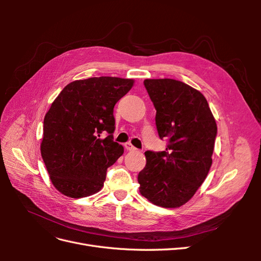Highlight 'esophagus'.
Here are the masks:
<instances>
[{
	"instance_id": "34e87169",
	"label": "esophagus",
	"mask_w": 261,
	"mask_h": 261,
	"mask_svg": "<svg viewBox=\"0 0 261 261\" xmlns=\"http://www.w3.org/2000/svg\"><path fill=\"white\" fill-rule=\"evenodd\" d=\"M124 147H125L126 150H128V151H135V150H136V148L134 147L130 143H126V144L124 145Z\"/></svg>"
}]
</instances>
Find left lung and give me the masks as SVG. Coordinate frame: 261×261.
Instances as JSON below:
<instances>
[{
	"mask_svg": "<svg viewBox=\"0 0 261 261\" xmlns=\"http://www.w3.org/2000/svg\"><path fill=\"white\" fill-rule=\"evenodd\" d=\"M144 85L156 110L158 134L168 146L165 151L145 152L139 192L156 206L177 208L208 175L217 123L206 98L193 87L170 78L145 80Z\"/></svg>",
	"mask_w": 261,
	"mask_h": 261,
	"instance_id": "left-lung-1",
	"label": "left lung"
}]
</instances>
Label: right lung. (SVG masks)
I'll list each match as a JSON object with an SVG mask.
<instances>
[{"instance_id": "1", "label": "right lung", "mask_w": 261, "mask_h": 261, "mask_svg": "<svg viewBox=\"0 0 261 261\" xmlns=\"http://www.w3.org/2000/svg\"><path fill=\"white\" fill-rule=\"evenodd\" d=\"M133 80L91 77L68 84L53 101L43 121L41 155L52 184L70 198L98 193L109 167L123 152L113 140L116 102ZM102 131L108 136L100 139Z\"/></svg>"}]
</instances>
